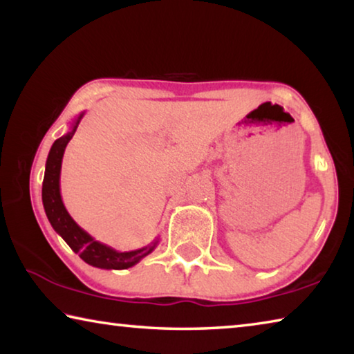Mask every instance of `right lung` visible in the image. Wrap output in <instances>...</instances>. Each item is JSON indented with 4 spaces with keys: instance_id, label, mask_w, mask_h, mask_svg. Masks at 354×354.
Returning a JSON list of instances; mask_svg holds the SVG:
<instances>
[{
    "instance_id": "right-lung-1",
    "label": "right lung",
    "mask_w": 354,
    "mask_h": 354,
    "mask_svg": "<svg viewBox=\"0 0 354 354\" xmlns=\"http://www.w3.org/2000/svg\"><path fill=\"white\" fill-rule=\"evenodd\" d=\"M84 117V112L77 115L73 123H71L70 131L67 134L53 143V147L48 153L46 165H45V176L44 184H41V201H44L45 214L50 223L59 236H61L68 247L80 254L84 262L88 266L104 268V270H124L136 266L140 262L143 257L153 253V250L158 247L159 237L153 241L149 245L139 250L133 251H117L112 247L101 243L84 231L82 227L71 218L67 209L64 206L61 196V167L62 158L67 148V143L71 140V137L76 133L77 124Z\"/></svg>"
}]
</instances>
